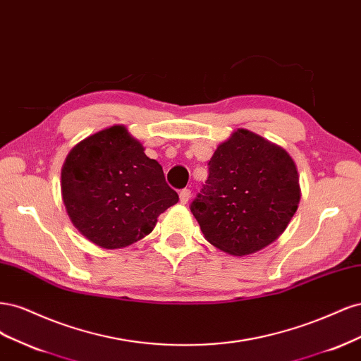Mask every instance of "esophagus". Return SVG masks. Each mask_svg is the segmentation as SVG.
<instances>
[{
  "label": "esophagus",
  "mask_w": 361,
  "mask_h": 361,
  "mask_svg": "<svg viewBox=\"0 0 361 361\" xmlns=\"http://www.w3.org/2000/svg\"><path fill=\"white\" fill-rule=\"evenodd\" d=\"M179 200L182 204H187L191 200V191L188 188H185L179 192Z\"/></svg>",
  "instance_id": "esophagus-1"
}]
</instances>
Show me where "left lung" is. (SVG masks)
Returning a JSON list of instances; mask_svg holds the SVG:
<instances>
[{"label":"left lung","mask_w":361,"mask_h":361,"mask_svg":"<svg viewBox=\"0 0 361 361\" xmlns=\"http://www.w3.org/2000/svg\"><path fill=\"white\" fill-rule=\"evenodd\" d=\"M301 199L295 161L281 146L239 128L216 147L191 203L207 243L232 256L265 248L286 231Z\"/></svg>","instance_id":"8db88e82"}]
</instances>
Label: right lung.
I'll return each mask as SVG.
<instances>
[{
    "instance_id": "1",
    "label": "right lung",
    "mask_w": 361,
    "mask_h": 361,
    "mask_svg": "<svg viewBox=\"0 0 361 361\" xmlns=\"http://www.w3.org/2000/svg\"><path fill=\"white\" fill-rule=\"evenodd\" d=\"M61 197L72 224L94 245L116 250L140 241L179 202L161 164L114 125L73 146L61 169Z\"/></svg>"
}]
</instances>
